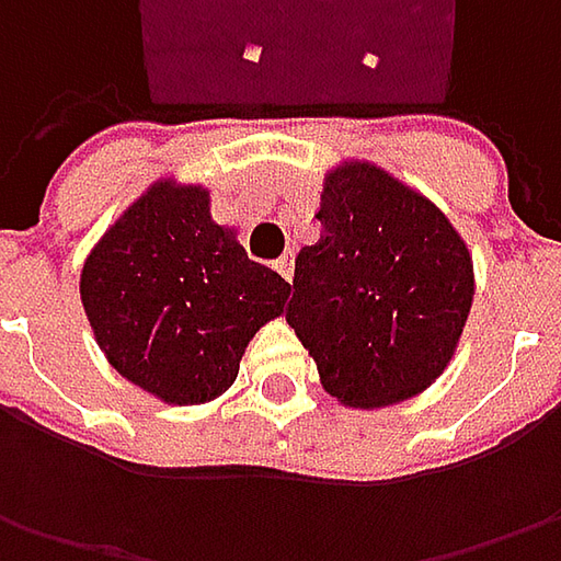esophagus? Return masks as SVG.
<instances>
[{
    "label": "esophagus",
    "mask_w": 561,
    "mask_h": 561,
    "mask_svg": "<svg viewBox=\"0 0 561 561\" xmlns=\"http://www.w3.org/2000/svg\"><path fill=\"white\" fill-rule=\"evenodd\" d=\"M274 271H277V274H280V277L290 284L293 280V255H280V259L274 262Z\"/></svg>",
    "instance_id": "esophagus-1"
}]
</instances>
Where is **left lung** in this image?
<instances>
[{"label": "left lung", "mask_w": 561, "mask_h": 561, "mask_svg": "<svg viewBox=\"0 0 561 561\" xmlns=\"http://www.w3.org/2000/svg\"><path fill=\"white\" fill-rule=\"evenodd\" d=\"M318 243L296 255L287 324L324 390L380 409L431 387L474 296L465 240L440 208L368 162L324 178Z\"/></svg>", "instance_id": "1"}]
</instances>
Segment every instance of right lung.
Returning a JSON list of instances; mask_svg holds the SVG:
<instances>
[{"label":"right lung","instance_id":"add662e5","mask_svg":"<svg viewBox=\"0 0 561 561\" xmlns=\"http://www.w3.org/2000/svg\"><path fill=\"white\" fill-rule=\"evenodd\" d=\"M290 284L215 225L208 190L159 181L105 230L80 299L108 365L171 405H199L237 380Z\"/></svg>","mask_w":561,"mask_h":561}]
</instances>
